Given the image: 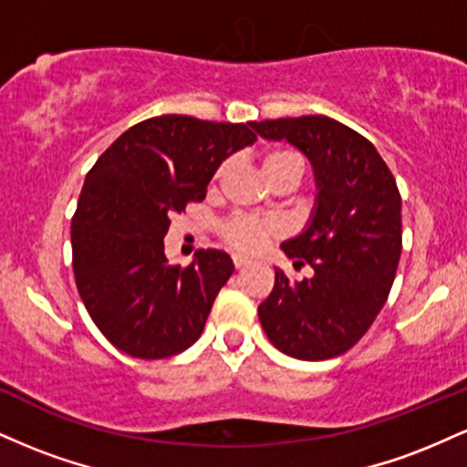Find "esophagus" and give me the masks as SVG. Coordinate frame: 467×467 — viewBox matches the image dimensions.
Listing matches in <instances>:
<instances>
[{
  "mask_svg": "<svg viewBox=\"0 0 467 467\" xmlns=\"http://www.w3.org/2000/svg\"><path fill=\"white\" fill-rule=\"evenodd\" d=\"M233 264H234V267H237V270H241V267L248 265L250 261H248V259H244V256H237V254H234V256H233Z\"/></svg>",
  "mask_w": 467,
  "mask_h": 467,
  "instance_id": "34e87169",
  "label": "esophagus"
}]
</instances>
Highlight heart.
Instances as JSON below:
<instances>
[{
  "label": "heart",
  "mask_w": 467,
  "mask_h": 467,
  "mask_svg": "<svg viewBox=\"0 0 467 467\" xmlns=\"http://www.w3.org/2000/svg\"><path fill=\"white\" fill-rule=\"evenodd\" d=\"M223 169L226 166H219L215 171V182L222 178ZM264 171L267 175V180L276 178L281 173H294L301 178L303 171H305V158L296 149H289V147H275L265 153L264 158ZM278 226L270 219H259V217H233L223 223L222 234L226 239L228 245H233L234 250L239 252H259L264 250L272 239L276 237Z\"/></svg>",
  "instance_id": "1"
}]
</instances>
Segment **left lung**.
Listing matches in <instances>:
<instances>
[{"instance_id":"8db88e82","label":"left lung","mask_w":467,"mask_h":467,"mask_svg":"<svg viewBox=\"0 0 467 467\" xmlns=\"http://www.w3.org/2000/svg\"><path fill=\"white\" fill-rule=\"evenodd\" d=\"M267 140L307 155L316 175L309 226L285 241L294 267L314 276L275 287L259 305L272 345L296 360H329L349 351L387 303L401 254V197L393 173L367 138L327 116L252 122Z\"/></svg>"}]
</instances>
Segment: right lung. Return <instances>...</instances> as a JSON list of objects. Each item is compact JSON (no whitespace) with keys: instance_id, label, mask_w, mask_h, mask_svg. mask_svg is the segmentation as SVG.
Returning a JSON list of instances; mask_svg holds the SVG:
<instances>
[{"instance_id":"add662e5","label":"right lung","mask_w":467,"mask_h":467,"mask_svg":"<svg viewBox=\"0 0 467 467\" xmlns=\"http://www.w3.org/2000/svg\"><path fill=\"white\" fill-rule=\"evenodd\" d=\"M254 140L252 122L155 116L89 169L72 217V267L80 301L116 349L160 360L202 336L234 265L213 248L171 265L164 234L175 213L206 197L219 164Z\"/></svg>"}]
</instances>
